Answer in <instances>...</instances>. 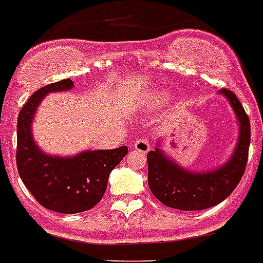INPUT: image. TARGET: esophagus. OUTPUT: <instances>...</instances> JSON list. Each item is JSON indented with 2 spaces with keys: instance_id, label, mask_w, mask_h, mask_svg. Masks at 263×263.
I'll use <instances>...</instances> for the list:
<instances>
[{
  "instance_id": "obj_1",
  "label": "esophagus",
  "mask_w": 263,
  "mask_h": 263,
  "mask_svg": "<svg viewBox=\"0 0 263 263\" xmlns=\"http://www.w3.org/2000/svg\"><path fill=\"white\" fill-rule=\"evenodd\" d=\"M133 147L136 150H138V152H141L142 154H146L150 150V142L145 138V137H141V138H138V140L134 142Z\"/></svg>"
}]
</instances>
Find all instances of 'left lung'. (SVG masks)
<instances>
[{"mask_svg": "<svg viewBox=\"0 0 263 263\" xmlns=\"http://www.w3.org/2000/svg\"><path fill=\"white\" fill-rule=\"evenodd\" d=\"M239 122L238 142L225 165L209 172H189L177 165L159 147L147 153V182L153 196L178 210L193 212L213 208L228 198L243 176L250 145V122L237 96L221 89Z\"/></svg>", "mask_w": 263, "mask_h": 263, "instance_id": "left-lung-1", "label": "left lung"}]
</instances>
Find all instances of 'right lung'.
I'll use <instances>...</instances> for the list:
<instances>
[{"mask_svg": "<svg viewBox=\"0 0 263 263\" xmlns=\"http://www.w3.org/2000/svg\"><path fill=\"white\" fill-rule=\"evenodd\" d=\"M70 78L38 89L24 105L17 122V169L22 182L44 208L64 214L90 210L102 199L110 172L127 154V147L87 150L74 157L45 154L31 136V121L42 98L70 90Z\"/></svg>", "mask_w": 263, "mask_h": 263, "instance_id": "1", "label": "right lung"}]
</instances>
